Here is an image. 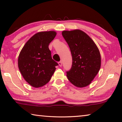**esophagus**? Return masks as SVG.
Instances as JSON below:
<instances>
[{
	"mask_svg": "<svg viewBox=\"0 0 122 122\" xmlns=\"http://www.w3.org/2000/svg\"><path fill=\"white\" fill-rule=\"evenodd\" d=\"M58 63H59V66H60V67H61V66H62V62L61 61H59V62H58Z\"/></svg>",
	"mask_w": 122,
	"mask_h": 122,
	"instance_id": "esophagus-1",
	"label": "esophagus"
}]
</instances>
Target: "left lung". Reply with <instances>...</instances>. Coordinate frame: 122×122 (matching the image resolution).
<instances>
[{
    "label": "left lung",
    "instance_id": "left-lung-1",
    "mask_svg": "<svg viewBox=\"0 0 122 122\" xmlns=\"http://www.w3.org/2000/svg\"><path fill=\"white\" fill-rule=\"evenodd\" d=\"M62 34L69 47L73 60L71 69L66 72L69 81L77 87L88 86L101 67V55L97 47L81 30H64Z\"/></svg>",
    "mask_w": 122,
    "mask_h": 122
}]
</instances>
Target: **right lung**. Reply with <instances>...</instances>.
<instances>
[{"instance_id":"obj_1","label":"right lung","mask_w":122,"mask_h":122,"mask_svg":"<svg viewBox=\"0 0 122 122\" xmlns=\"http://www.w3.org/2000/svg\"><path fill=\"white\" fill-rule=\"evenodd\" d=\"M54 31L34 34L24 45L18 57V67L24 79L35 88L50 81L58 63L51 56L49 44L56 36Z\"/></svg>"}]
</instances>
